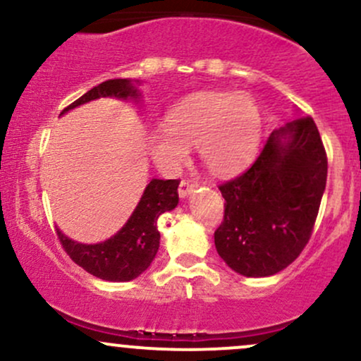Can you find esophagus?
I'll return each instance as SVG.
<instances>
[{"mask_svg":"<svg viewBox=\"0 0 361 361\" xmlns=\"http://www.w3.org/2000/svg\"><path fill=\"white\" fill-rule=\"evenodd\" d=\"M195 188H197L195 183H192V181L183 180L180 183V188H178V195H180V198H186L188 195H192L195 192Z\"/></svg>","mask_w":361,"mask_h":361,"instance_id":"34e87169","label":"esophagus"}]
</instances>
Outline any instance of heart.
Wrapping results in <instances>:
<instances>
[{
    "label": "heart",
    "instance_id": "1",
    "mask_svg": "<svg viewBox=\"0 0 361 361\" xmlns=\"http://www.w3.org/2000/svg\"><path fill=\"white\" fill-rule=\"evenodd\" d=\"M261 135L258 105L246 94L204 91L192 94L168 111L164 126L147 132L152 161L176 175L188 161L190 146L215 175H231L255 156Z\"/></svg>",
    "mask_w": 361,
    "mask_h": 361
}]
</instances>
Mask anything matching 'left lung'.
Listing matches in <instances>:
<instances>
[{
    "mask_svg": "<svg viewBox=\"0 0 361 361\" xmlns=\"http://www.w3.org/2000/svg\"><path fill=\"white\" fill-rule=\"evenodd\" d=\"M326 178L312 118L300 115L273 130L251 168L219 186L226 212L214 239L227 267L255 279L287 268L309 241Z\"/></svg>",
    "mask_w": 361,
    "mask_h": 361,
    "instance_id": "8db88e82",
    "label": "left lung"
}]
</instances>
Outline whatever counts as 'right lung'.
Listing matches in <instances>:
<instances>
[{"instance_id":"1","label":"right lung","mask_w":361,"mask_h":361,"mask_svg":"<svg viewBox=\"0 0 361 361\" xmlns=\"http://www.w3.org/2000/svg\"><path fill=\"white\" fill-rule=\"evenodd\" d=\"M140 82L142 81L139 80H109L102 82L62 110L61 115L98 98L139 103L142 98L139 90ZM178 180L152 178L122 229L102 243H78L57 229L62 247L74 263L97 279L106 281H130L137 279L156 258L161 239L157 219L161 214L169 212L178 205Z\"/></svg>"}]
</instances>
